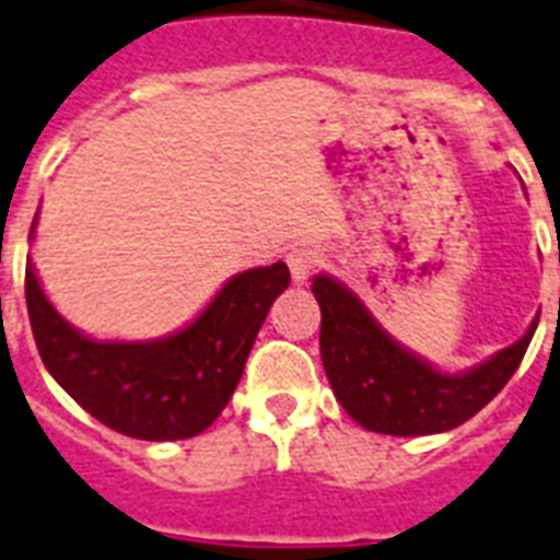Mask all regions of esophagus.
I'll use <instances>...</instances> for the list:
<instances>
[{
	"mask_svg": "<svg viewBox=\"0 0 560 560\" xmlns=\"http://www.w3.org/2000/svg\"><path fill=\"white\" fill-rule=\"evenodd\" d=\"M285 262H289V268H292L294 283H306L312 271L320 266V254L315 248H310V245H298V248L289 250Z\"/></svg>",
	"mask_w": 560,
	"mask_h": 560,
	"instance_id": "1",
	"label": "esophagus"
}]
</instances>
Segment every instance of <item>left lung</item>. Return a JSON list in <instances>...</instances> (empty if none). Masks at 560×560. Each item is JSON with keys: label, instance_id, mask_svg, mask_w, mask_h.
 Here are the masks:
<instances>
[{"label": "left lung", "instance_id": "8db88e82", "mask_svg": "<svg viewBox=\"0 0 560 560\" xmlns=\"http://www.w3.org/2000/svg\"><path fill=\"white\" fill-rule=\"evenodd\" d=\"M312 294L320 306V362L332 392L359 427L383 435H435L462 427L514 376L537 329L532 320L523 339L474 371L438 374L400 348L332 277H315Z\"/></svg>", "mask_w": 560, "mask_h": 560}]
</instances>
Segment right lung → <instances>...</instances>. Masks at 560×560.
Masks as SVG:
<instances>
[{"label":"right lung","mask_w":560,"mask_h":560,"mask_svg":"<svg viewBox=\"0 0 560 560\" xmlns=\"http://www.w3.org/2000/svg\"><path fill=\"white\" fill-rule=\"evenodd\" d=\"M285 262L250 268L224 283L186 329L160 341H95L46 301L32 262L25 303L43 365L104 427L140 441L201 435L236 392L248 353L277 294Z\"/></svg>","instance_id":"1"}]
</instances>
